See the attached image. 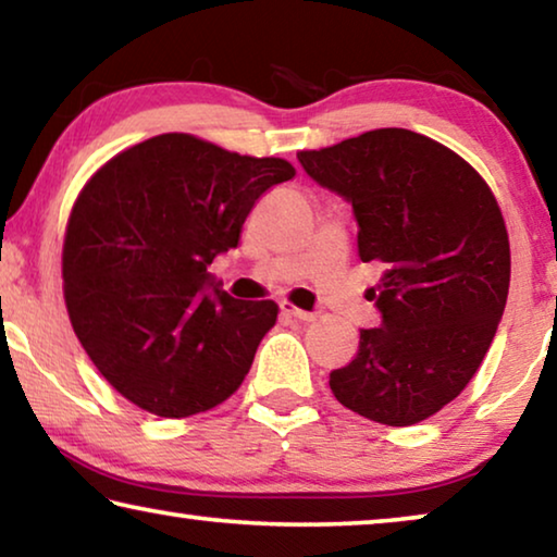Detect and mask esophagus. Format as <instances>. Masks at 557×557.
Masks as SVG:
<instances>
[{"label":"esophagus","mask_w":557,"mask_h":557,"mask_svg":"<svg viewBox=\"0 0 557 557\" xmlns=\"http://www.w3.org/2000/svg\"><path fill=\"white\" fill-rule=\"evenodd\" d=\"M280 310H282V314H287V318L300 320V322H312L314 320V312L300 310V307H295V305H289V302H282Z\"/></svg>","instance_id":"34e87169"}]
</instances>
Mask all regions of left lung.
<instances>
[{
  "mask_svg": "<svg viewBox=\"0 0 557 557\" xmlns=\"http://www.w3.org/2000/svg\"><path fill=\"white\" fill-rule=\"evenodd\" d=\"M307 177L352 205L380 327L330 372L345 408L405 428L458 397L491 350L510 287V243L491 187L468 162L410 129H372L297 152Z\"/></svg>",
  "mask_w": 557,
  "mask_h": 557,
  "instance_id": "left-lung-1",
  "label": "left lung"
}]
</instances>
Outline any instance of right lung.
Wrapping results in <instances>:
<instances>
[{
	"label": "right lung",
	"mask_w": 557,
	"mask_h": 557,
	"mask_svg": "<svg viewBox=\"0 0 557 557\" xmlns=\"http://www.w3.org/2000/svg\"><path fill=\"white\" fill-rule=\"evenodd\" d=\"M295 177L193 135H157L99 170L66 225L64 300L82 347L120 395L160 418L225 403L277 320L207 272L239 245L247 214Z\"/></svg>",
	"instance_id": "obj_1"
}]
</instances>
